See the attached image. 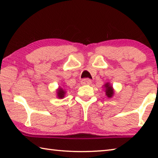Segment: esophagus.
<instances>
[{
  "mask_svg": "<svg viewBox=\"0 0 158 158\" xmlns=\"http://www.w3.org/2000/svg\"><path fill=\"white\" fill-rule=\"evenodd\" d=\"M92 81L89 79H82V81L81 82V84L82 85H90L91 84Z\"/></svg>",
  "mask_w": 158,
  "mask_h": 158,
  "instance_id": "esophagus-1",
  "label": "esophagus"
}]
</instances>
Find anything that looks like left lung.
<instances>
[{"mask_svg": "<svg viewBox=\"0 0 158 158\" xmlns=\"http://www.w3.org/2000/svg\"><path fill=\"white\" fill-rule=\"evenodd\" d=\"M103 88L105 89V95L108 98H111L114 94V89L113 86L109 82H106L105 85H103Z\"/></svg>", "mask_w": 158, "mask_h": 158, "instance_id": "left-lung-1", "label": "left lung"}]
</instances>
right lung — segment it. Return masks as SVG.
Masks as SVG:
<instances>
[{"label":"right lung","mask_w":158,"mask_h":158,"mask_svg":"<svg viewBox=\"0 0 158 158\" xmlns=\"http://www.w3.org/2000/svg\"><path fill=\"white\" fill-rule=\"evenodd\" d=\"M56 97L58 99H63L65 98V95L66 94V90L64 89V87L58 86V89H56Z\"/></svg>","instance_id":"add662e5"}]
</instances>
